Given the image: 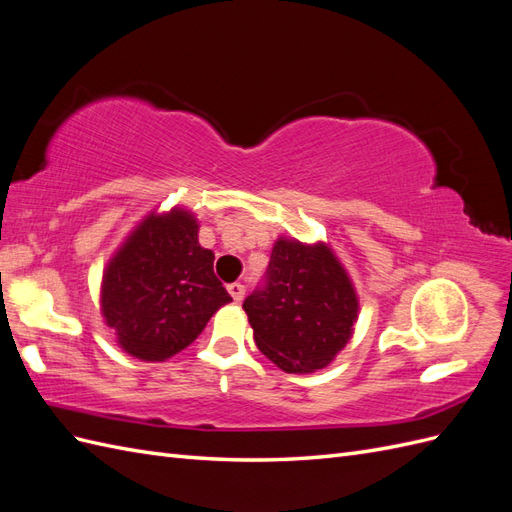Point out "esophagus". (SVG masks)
Wrapping results in <instances>:
<instances>
[{
  "label": "esophagus",
  "instance_id": "34e87169",
  "mask_svg": "<svg viewBox=\"0 0 512 512\" xmlns=\"http://www.w3.org/2000/svg\"><path fill=\"white\" fill-rule=\"evenodd\" d=\"M228 292H230V297H232V301L235 303H241V299H243V294H245V286L243 284H230L228 286Z\"/></svg>",
  "mask_w": 512,
  "mask_h": 512
}]
</instances>
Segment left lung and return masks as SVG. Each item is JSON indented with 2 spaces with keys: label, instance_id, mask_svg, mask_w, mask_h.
<instances>
[{
  "label": "left lung",
  "instance_id": "obj_1",
  "mask_svg": "<svg viewBox=\"0 0 512 512\" xmlns=\"http://www.w3.org/2000/svg\"><path fill=\"white\" fill-rule=\"evenodd\" d=\"M258 350L286 374H312L346 348L359 318V294L329 243L280 237L265 290L245 299Z\"/></svg>",
  "mask_w": 512,
  "mask_h": 512
}]
</instances>
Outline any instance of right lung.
<instances>
[{"mask_svg":"<svg viewBox=\"0 0 512 512\" xmlns=\"http://www.w3.org/2000/svg\"><path fill=\"white\" fill-rule=\"evenodd\" d=\"M185 207L149 215L108 260L100 286L104 324L138 361L162 363L188 348L230 294L213 273Z\"/></svg>","mask_w":512,"mask_h":512,"instance_id":"obj_1","label":"right lung"}]
</instances>
